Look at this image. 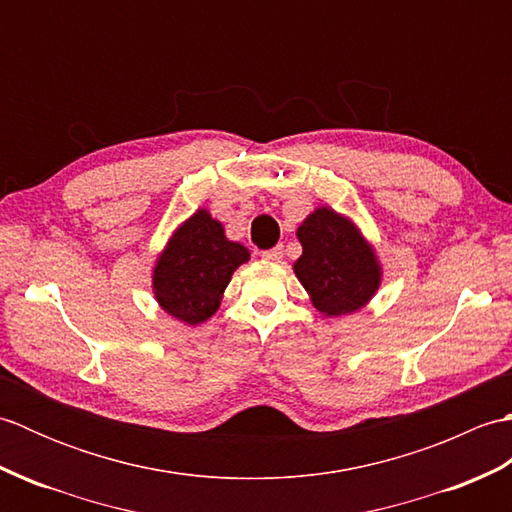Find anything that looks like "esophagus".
Listing matches in <instances>:
<instances>
[{
	"mask_svg": "<svg viewBox=\"0 0 512 512\" xmlns=\"http://www.w3.org/2000/svg\"><path fill=\"white\" fill-rule=\"evenodd\" d=\"M262 257L266 259V262H270V264H279L281 259H284V246H275V248H270V250H264Z\"/></svg>",
	"mask_w": 512,
	"mask_h": 512,
	"instance_id": "esophagus-1",
	"label": "esophagus"
}]
</instances>
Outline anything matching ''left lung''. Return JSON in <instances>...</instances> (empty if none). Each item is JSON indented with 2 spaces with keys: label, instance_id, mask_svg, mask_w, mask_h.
I'll return each instance as SVG.
<instances>
[{
  "label": "left lung",
  "instance_id": "left-lung-1",
  "mask_svg": "<svg viewBox=\"0 0 512 512\" xmlns=\"http://www.w3.org/2000/svg\"><path fill=\"white\" fill-rule=\"evenodd\" d=\"M297 237L303 253L292 270L323 317L352 314L374 299L383 264L352 217L321 204L299 224Z\"/></svg>",
  "mask_w": 512,
  "mask_h": 512
}]
</instances>
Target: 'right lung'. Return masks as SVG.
<instances>
[{
	"label": "right lung",
	"mask_w": 512,
	"mask_h": 512,
	"mask_svg": "<svg viewBox=\"0 0 512 512\" xmlns=\"http://www.w3.org/2000/svg\"><path fill=\"white\" fill-rule=\"evenodd\" d=\"M250 250L226 237L224 224L200 206L180 222L151 268L158 306L184 325H200L217 312L235 270Z\"/></svg>",
	"instance_id": "1"
}]
</instances>
